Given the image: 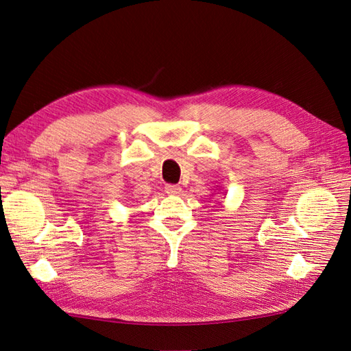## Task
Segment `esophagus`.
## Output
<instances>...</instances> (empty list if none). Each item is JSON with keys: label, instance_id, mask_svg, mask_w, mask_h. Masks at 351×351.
<instances>
[{"label": "esophagus", "instance_id": "34e87169", "mask_svg": "<svg viewBox=\"0 0 351 351\" xmlns=\"http://www.w3.org/2000/svg\"><path fill=\"white\" fill-rule=\"evenodd\" d=\"M165 192L168 195H178L180 192H182V187H180L178 184H165Z\"/></svg>", "mask_w": 351, "mask_h": 351}]
</instances>
